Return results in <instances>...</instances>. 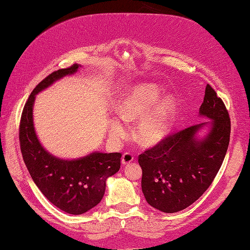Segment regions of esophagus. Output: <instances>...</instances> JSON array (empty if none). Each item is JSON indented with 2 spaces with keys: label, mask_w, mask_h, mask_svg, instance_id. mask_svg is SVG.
<instances>
[{
  "label": "esophagus",
  "mask_w": 250,
  "mask_h": 250,
  "mask_svg": "<svg viewBox=\"0 0 250 250\" xmlns=\"http://www.w3.org/2000/svg\"><path fill=\"white\" fill-rule=\"evenodd\" d=\"M132 161H133V155L131 153H128V152L124 153L123 156H122V160H121V162H122V165H124V166L130 164Z\"/></svg>",
  "instance_id": "34e87169"
}]
</instances>
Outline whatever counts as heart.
Listing matches in <instances>:
<instances>
[{
	"instance_id": "1",
	"label": "heart",
	"mask_w": 250,
	"mask_h": 250,
	"mask_svg": "<svg viewBox=\"0 0 250 250\" xmlns=\"http://www.w3.org/2000/svg\"><path fill=\"white\" fill-rule=\"evenodd\" d=\"M153 83H139L124 94L117 105L118 117L126 123L137 122L134 138L142 146L153 147L168 134L176 113L175 98L166 95ZM109 132L113 139L125 134V127L118 119L109 122Z\"/></svg>"
}]
</instances>
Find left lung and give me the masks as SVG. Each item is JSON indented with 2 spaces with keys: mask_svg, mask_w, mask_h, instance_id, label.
I'll return each mask as SVG.
<instances>
[{
  "mask_svg": "<svg viewBox=\"0 0 250 250\" xmlns=\"http://www.w3.org/2000/svg\"><path fill=\"white\" fill-rule=\"evenodd\" d=\"M199 116L209 121L169 135L139 156L143 194L164 213H176L197 200L213 183L228 151L229 112L209 84Z\"/></svg>",
  "mask_w": 250,
  "mask_h": 250,
  "instance_id": "8db88e82",
  "label": "left lung"
}]
</instances>
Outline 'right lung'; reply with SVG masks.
Wrapping results in <instances>:
<instances>
[{
	"label": "right lung",
	"instance_id": "add662e5",
	"mask_svg": "<svg viewBox=\"0 0 250 250\" xmlns=\"http://www.w3.org/2000/svg\"><path fill=\"white\" fill-rule=\"evenodd\" d=\"M76 63L44 78L28 98L21 119L20 143L22 158L33 181L55 207L72 215H81L102 200L106 180L121 167V153L99 151L73 160L50 153L40 142L33 122L36 95L53 83L78 71Z\"/></svg>",
	"mask_w": 250,
	"mask_h": 250
}]
</instances>
